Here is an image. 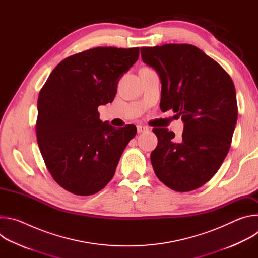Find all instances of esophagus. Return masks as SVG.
<instances>
[{"label": "esophagus", "instance_id": "obj_1", "mask_svg": "<svg viewBox=\"0 0 258 258\" xmlns=\"http://www.w3.org/2000/svg\"><path fill=\"white\" fill-rule=\"evenodd\" d=\"M137 131H138L139 134H141V133H144V132H146V131H148V127H147V126H143V125H138V126H137Z\"/></svg>", "mask_w": 258, "mask_h": 258}]
</instances>
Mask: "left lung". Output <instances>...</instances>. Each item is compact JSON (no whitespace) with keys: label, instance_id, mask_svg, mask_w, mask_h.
I'll list each match as a JSON object with an SVG mask.
<instances>
[{"label":"left lung","instance_id":"obj_1","mask_svg":"<svg viewBox=\"0 0 258 258\" xmlns=\"http://www.w3.org/2000/svg\"><path fill=\"white\" fill-rule=\"evenodd\" d=\"M141 56L160 78V109H172L185 125L179 142L173 140V132L153 130L158 139L150 156L154 172L176 192L198 189L216 173L230 150L238 118L234 83L193 45L143 47Z\"/></svg>","mask_w":258,"mask_h":258}]
</instances>
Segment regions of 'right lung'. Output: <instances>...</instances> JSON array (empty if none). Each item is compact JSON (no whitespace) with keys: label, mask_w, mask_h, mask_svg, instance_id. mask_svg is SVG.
Instances as JSON below:
<instances>
[{"label":"right lung","mask_w":258,"mask_h":258,"mask_svg":"<svg viewBox=\"0 0 258 258\" xmlns=\"http://www.w3.org/2000/svg\"><path fill=\"white\" fill-rule=\"evenodd\" d=\"M139 48L97 47L65 58L51 72L38 100L35 131L46 166L66 191L89 196L115 173L136 136L133 124L116 128L100 119L117 85L138 60Z\"/></svg>","instance_id":"right-lung-1"}]
</instances>
